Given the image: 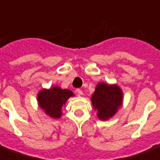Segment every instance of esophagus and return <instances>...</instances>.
<instances>
[{
    "mask_svg": "<svg viewBox=\"0 0 160 160\" xmlns=\"http://www.w3.org/2000/svg\"><path fill=\"white\" fill-rule=\"evenodd\" d=\"M75 91H76V93H77L78 96H82L83 95V91H81L80 89H77Z\"/></svg>",
    "mask_w": 160,
    "mask_h": 160,
    "instance_id": "34e87169",
    "label": "esophagus"
}]
</instances>
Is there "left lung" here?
I'll return each mask as SVG.
<instances>
[{"mask_svg":"<svg viewBox=\"0 0 160 160\" xmlns=\"http://www.w3.org/2000/svg\"><path fill=\"white\" fill-rule=\"evenodd\" d=\"M91 102L94 108L98 111L97 117L101 120H107L115 115L122 106V92L117 85H109L101 82L96 85Z\"/></svg>","mask_w":160,"mask_h":160,"instance_id":"left-lung-1","label":"left lung"}]
</instances>
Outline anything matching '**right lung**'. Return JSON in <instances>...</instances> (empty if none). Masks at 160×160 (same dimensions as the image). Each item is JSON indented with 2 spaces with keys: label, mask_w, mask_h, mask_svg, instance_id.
<instances>
[{
  "label": "right lung",
  "mask_w": 160,
  "mask_h": 160,
  "mask_svg": "<svg viewBox=\"0 0 160 160\" xmlns=\"http://www.w3.org/2000/svg\"><path fill=\"white\" fill-rule=\"evenodd\" d=\"M74 94L69 90H63L58 86H53L49 90H42L38 95V101L40 107L46 114L53 118L61 116V109L69 97Z\"/></svg>",
  "instance_id": "right-lung-1"
}]
</instances>
